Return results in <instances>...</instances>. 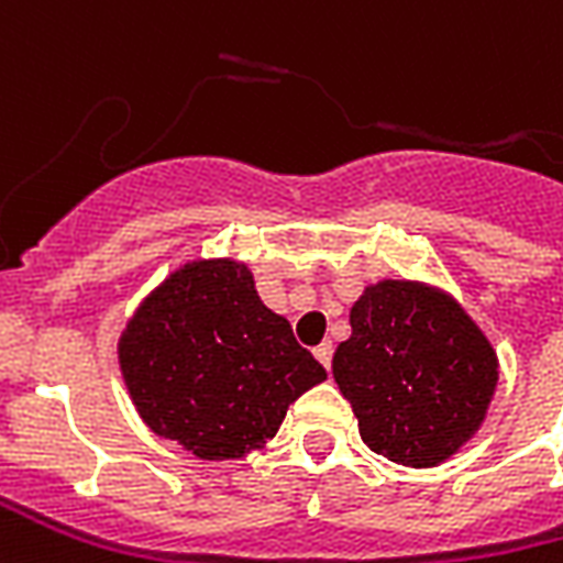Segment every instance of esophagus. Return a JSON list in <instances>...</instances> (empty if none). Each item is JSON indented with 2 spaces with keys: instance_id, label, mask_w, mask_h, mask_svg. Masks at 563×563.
<instances>
[{
  "instance_id": "esophagus-1",
  "label": "esophagus",
  "mask_w": 563,
  "mask_h": 563,
  "mask_svg": "<svg viewBox=\"0 0 563 563\" xmlns=\"http://www.w3.org/2000/svg\"><path fill=\"white\" fill-rule=\"evenodd\" d=\"M316 360H319L324 368H330V360H333V345H330V342H321V345H316Z\"/></svg>"
}]
</instances>
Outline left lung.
I'll return each mask as SVG.
<instances>
[{"instance_id":"1","label":"left lung","mask_w":563,"mask_h":563,"mask_svg":"<svg viewBox=\"0 0 563 563\" xmlns=\"http://www.w3.org/2000/svg\"><path fill=\"white\" fill-rule=\"evenodd\" d=\"M333 377L372 452L428 470L482 431L499 357L452 291L384 277L354 300L351 336L333 354Z\"/></svg>"}]
</instances>
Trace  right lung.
Segmentation results:
<instances>
[{
    "label": "right lung",
    "instance_id": "obj_1",
    "mask_svg": "<svg viewBox=\"0 0 563 563\" xmlns=\"http://www.w3.org/2000/svg\"><path fill=\"white\" fill-rule=\"evenodd\" d=\"M118 363L150 431L200 461L265 449L291 401L328 377L233 256L167 274L129 316Z\"/></svg>",
    "mask_w": 563,
    "mask_h": 563
}]
</instances>
